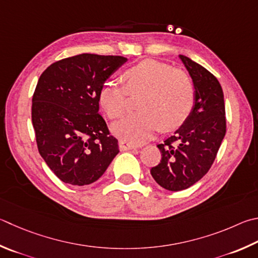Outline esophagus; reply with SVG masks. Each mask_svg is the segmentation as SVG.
Returning a JSON list of instances; mask_svg holds the SVG:
<instances>
[{
  "label": "esophagus",
  "mask_w": 258,
  "mask_h": 258,
  "mask_svg": "<svg viewBox=\"0 0 258 258\" xmlns=\"http://www.w3.org/2000/svg\"><path fill=\"white\" fill-rule=\"evenodd\" d=\"M118 144H119L120 151H128V150H132V149L135 148L134 144L130 143V142H126V141H124V140H119Z\"/></svg>",
  "instance_id": "34e87169"
}]
</instances>
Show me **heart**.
Wrapping results in <instances>:
<instances>
[{
    "mask_svg": "<svg viewBox=\"0 0 258 258\" xmlns=\"http://www.w3.org/2000/svg\"><path fill=\"white\" fill-rule=\"evenodd\" d=\"M125 86L107 81L99 90V104L110 119L123 116L127 97L139 95L137 113L111 126L117 138L141 144L161 128L170 132L185 123L195 104L193 81L186 72L156 59H145L125 70Z\"/></svg>",
    "mask_w": 258,
    "mask_h": 258,
    "instance_id": "b5f03b06",
    "label": "heart"
}]
</instances>
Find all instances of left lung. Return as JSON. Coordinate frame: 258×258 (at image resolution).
I'll return each mask as SVG.
<instances>
[{
  "label": "left lung",
  "mask_w": 258,
  "mask_h": 258,
  "mask_svg": "<svg viewBox=\"0 0 258 258\" xmlns=\"http://www.w3.org/2000/svg\"><path fill=\"white\" fill-rule=\"evenodd\" d=\"M193 80L195 104L188 118L174 135L157 147L161 160L151 168L153 179L163 188L182 190L210 170L226 135V108L221 84L202 65L179 55Z\"/></svg>",
  "instance_id": "8db88e82"
}]
</instances>
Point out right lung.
Segmentation results:
<instances>
[{
    "label": "right lung",
    "mask_w": 258,
    "mask_h": 258,
    "mask_svg": "<svg viewBox=\"0 0 258 258\" xmlns=\"http://www.w3.org/2000/svg\"><path fill=\"white\" fill-rule=\"evenodd\" d=\"M127 58L80 54L53 63L32 96L37 148L49 169L67 184L84 186L104 175L119 152L99 111V90Z\"/></svg>",
    "instance_id": "right-lung-1"
}]
</instances>
